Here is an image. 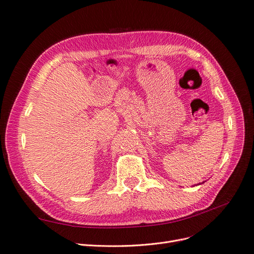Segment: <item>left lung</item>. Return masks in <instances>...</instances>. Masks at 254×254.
<instances>
[{
  "label": "left lung",
  "mask_w": 254,
  "mask_h": 254,
  "mask_svg": "<svg viewBox=\"0 0 254 254\" xmlns=\"http://www.w3.org/2000/svg\"><path fill=\"white\" fill-rule=\"evenodd\" d=\"M202 183H203V182H202Z\"/></svg>",
  "instance_id": "left-lung-1"
}]
</instances>
